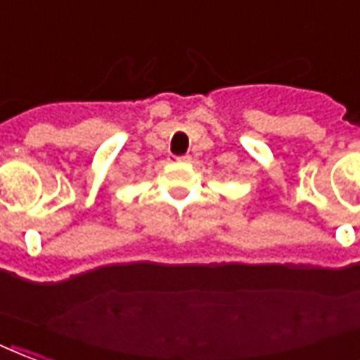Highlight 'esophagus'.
<instances>
[{
	"label": "esophagus",
	"mask_w": 360,
	"mask_h": 360,
	"mask_svg": "<svg viewBox=\"0 0 360 360\" xmlns=\"http://www.w3.org/2000/svg\"><path fill=\"white\" fill-rule=\"evenodd\" d=\"M178 161V163H190L191 158L190 155H182V158H174Z\"/></svg>",
	"instance_id": "esophagus-1"
}]
</instances>
